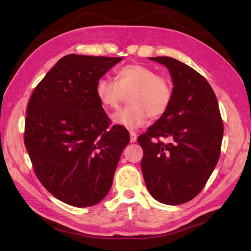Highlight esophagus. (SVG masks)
Segmentation results:
<instances>
[{
	"mask_svg": "<svg viewBox=\"0 0 251 251\" xmlns=\"http://www.w3.org/2000/svg\"><path fill=\"white\" fill-rule=\"evenodd\" d=\"M130 140H131V142H135L136 140H137V134L133 131L130 132Z\"/></svg>",
	"mask_w": 251,
	"mask_h": 251,
	"instance_id": "esophagus-1",
	"label": "esophagus"
}]
</instances>
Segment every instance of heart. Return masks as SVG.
I'll list each match as a JSON object with an SVG mask.
<instances>
[{
    "instance_id": "1",
    "label": "heart",
    "mask_w": 251,
    "mask_h": 251,
    "mask_svg": "<svg viewBox=\"0 0 251 251\" xmlns=\"http://www.w3.org/2000/svg\"><path fill=\"white\" fill-rule=\"evenodd\" d=\"M98 100L108 110H117L128 96L130 107L113 116L116 124L136 128L147 123L148 117L158 118L168 111L173 98L170 79L141 64H128L119 68L115 80L100 77L95 86Z\"/></svg>"
}]
</instances>
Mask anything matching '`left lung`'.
Listing matches in <instances>:
<instances>
[{
  "label": "left lung",
  "mask_w": 251,
  "mask_h": 251,
  "mask_svg": "<svg viewBox=\"0 0 251 251\" xmlns=\"http://www.w3.org/2000/svg\"><path fill=\"white\" fill-rule=\"evenodd\" d=\"M150 59L168 68L174 87L168 111L138 137L141 171L154 199L178 205L194 199L215 170L223 121L215 92L200 73L173 57Z\"/></svg>",
  "instance_id": "8db88e82"
}]
</instances>
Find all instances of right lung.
<instances>
[{
	"label": "right lung",
	"mask_w": 251,
	"mask_h": 251,
	"mask_svg": "<svg viewBox=\"0 0 251 251\" xmlns=\"http://www.w3.org/2000/svg\"><path fill=\"white\" fill-rule=\"evenodd\" d=\"M121 57L69 54L30 97L24 142L36 177L47 191L75 207L100 202L130 135L110 126L95 93L97 80Z\"/></svg>",
	"instance_id": "1"
}]
</instances>
